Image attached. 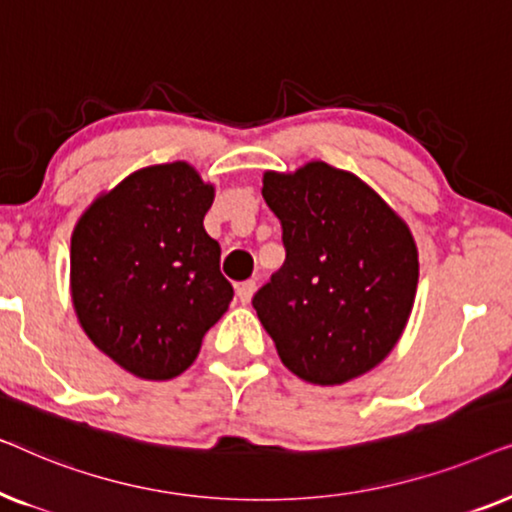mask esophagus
Segmentation results:
<instances>
[{
	"label": "esophagus",
	"instance_id": "esophagus-1",
	"mask_svg": "<svg viewBox=\"0 0 512 512\" xmlns=\"http://www.w3.org/2000/svg\"><path fill=\"white\" fill-rule=\"evenodd\" d=\"M254 291H256L254 279H247V282L237 284V298H240V303L247 305L249 300H251V296H254Z\"/></svg>",
	"mask_w": 512,
	"mask_h": 512
}]
</instances>
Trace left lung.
<instances>
[{
    "label": "left lung",
    "mask_w": 512,
    "mask_h": 512,
    "mask_svg": "<svg viewBox=\"0 0 512 512\" xmlns=\"http://www.w3.org/2000/svg\"><path fill=\"white\" fill-rule=\"evenodd\" d=\"M263 198L282 223L286 261L251 303L279 359L321 387L368 373L415 303L410 228L359 177L321 160L265 172Z\"/></svg>",
    "instance_id": "1"
}]
</instances>
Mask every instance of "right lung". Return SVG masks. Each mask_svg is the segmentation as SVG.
I'll list each match as a JSON object with an SVG mask.
<instances>
[{"mask_svg": "<svg viewBox=\"0 0 512 512\" xmlns=\"http://www.w3.org/2000/svg\"><path fill=\"white\" fill-rule=\"evenodd\" d=\"M214 186L186 163L144 167L72 235V300L93 345L142 380H172L233 300L202 219Z\"/></svg>", "mask_w": 512, "mask_h": 512, "instance_id": "right-lung-1", "label": "right lung"}]
</instances>
